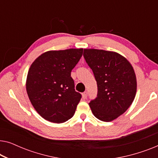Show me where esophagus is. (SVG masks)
<instances>
[{
    "instance_id": "1",
    "label": "esophagus",
    "mask_w": 158,
    "mask_h": 158,
    "mask_svg": "<svg viewBox=\"0 0 158 158\" xmlns=\"http://www.w3.org/2000/svg\"><path fill=\"white\" fill-rule=\"evenodd\" d=\"M87 96H88V93L87 92H84V93H83V94H82V97H83V98H84V99H85L86 98H87Z\"/></svg>"
}]
</instances>
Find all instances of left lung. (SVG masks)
I'll use <instances>...</instances> for the list:
<instances>
[{
  "label": "left lung",
  "instance_id": "8db88e82",
  "mask_svg": "<svg viewBox=\"0 0 158 158\" xmlns=\"http://www.w3.org/2000/svg\"><path fill=\"white\" fill-rule=\"evenodd\" d=\"M83 56L94 72L98 85L97 98L89 103L98 119L111 122L129 109L137 93V78L131 64L120 54L84 49Z\"/></svg>",
  "mask_w": 158,
  "mask_h": 158
}]
</instances>
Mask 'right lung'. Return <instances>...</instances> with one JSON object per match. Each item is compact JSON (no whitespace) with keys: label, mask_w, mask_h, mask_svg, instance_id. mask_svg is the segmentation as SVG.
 Instances as JSON below:
<instances>
[{"label":"right lung","mask_w":158,"mask_h":158,"mask_svg":"<svg viewBox=\"0 0 158 158\" xmlns=\"http://www.w3.org/2000/svg\"><path fill=\"white\" fill-rule=\"evenodd\" d=\"M83 49L45 52L30 66L26 88L32 106L45 120L65 122L74 115L81 95L74 89L71 71Z\"/></svg>","instance_id":"add662e5"}]
</instances>
